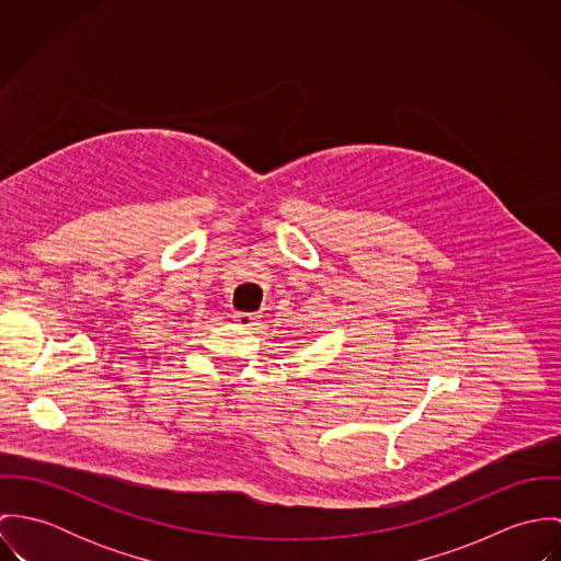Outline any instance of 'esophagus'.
Listing matches in <instances>:
<instances>
[{"label": "esophagus", "instance_id": "esophagus-1", "mask_svg": "<svg viewBox=\"0 0 561 561\" xmlns=\"http://www.w3.org/2000/svg\"><path fill=\"white\" fill-rule=\"evenodd\" d=\"M233 318L243 328H254L259 323V316H254V313H236Z\"/></svg>", "mask_w": 561, "mask_h": 561}]
</instances>
